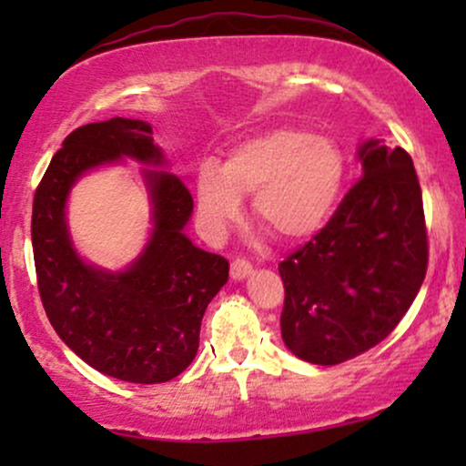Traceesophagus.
I'll use <instances>...</instances> for the list:
<instances>
[{"label": "esophagus", "instance_id": "34e87169", "mask_svg": "<svg viewBox=\"0 0 466 466\" xmlns=\"http://www.w3.org/2000/svg\"><path fill=\"white\" fill-rule=\"evenodd\" d=\"M251 274V263L245 258H234L232 265H229V276L234 278V280H243L245 276Z\"/></svg>", "mask_w": 466, "mask_h": 466}]
</instances>
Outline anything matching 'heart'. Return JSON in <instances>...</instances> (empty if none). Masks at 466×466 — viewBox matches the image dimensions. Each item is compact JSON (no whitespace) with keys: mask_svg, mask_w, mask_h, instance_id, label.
<instances>
[{"mask_svg":"<svg viewBox=\"0 0 466 466\" xmlns=\"http://www.w3.org/2000/svg\"><path fill=\"white\" fill-rule=\"evenodd\" d=\"M344 186V155L324 136L276 127L240 142L223 170L201 166L197 197L206 226L223 232L240 215V195H254V215L278 237H313L333 217Z\"/></svg>","mask_w":466,"mask_h":466,"instance_id":"b5f03b06","label":"heart"}]
</instances>
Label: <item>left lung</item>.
Here are the masks:
<instances>
[{
	"instance_id": "left-lung-1",
	"label": "left lung",
	"mask_w": 466,
	"mask_h": 466,
	"mask_svg": "<svg viewBox=\"0 0 466 466\" xmlns=\"http://www.w3.org/2000/svg\"><path fill=\"white\" fill-rule=\"evenodd\" d=\"M363 175L311 240L287 256L280 330L318 366L363 355L397 329L425 280L422 192L403 148L361 144Z\"/></svg>"
}]
</instances>
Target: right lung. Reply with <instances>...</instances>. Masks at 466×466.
<instances>
[{
  "instance_id": "1",
  "label": "right lung",
  "mask_w": 466,
  "mask_h": 466,
  "mask_svg": "<svg viewBox=\"0 0 466 466\" xmlns=\"http://www.w3.org/2000/svg\"><path fill=\"white\" fill-rule=\"evenodd\" d=\"M125 155L155 166L164 159L151 127L127 117L78 127L55 153L32 201L36 285L50 324L85 363L122 381L164 383L195 360L203 313L228 282L229 263L186 237L192 195L164 170H144L155 228L140 258L120 274L78 258L67 192L89 168Z\"/></svg>"
}]
</instances>
